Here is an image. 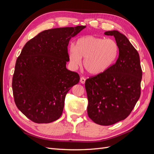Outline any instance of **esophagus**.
I'll return each instance as SVG.
<instances>
[{
	"label": "esophagus",
	"instance_id": "obj_1",
	"mask_svg": "<svg viewBox=\"0 0 154 154\" xmlns=\"http://www.w3.org/2000/svg\"><path fill=\"white\" fill-rule=\"evenodd\" d=\"M80 81V83H82V84H84L85 83V78L84 77H81Z\"/></svg>",
	"mask_w": 154,
	"mask_h": 154
}]
</instances>
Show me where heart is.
I'll list each match as a JSON object with an SVG mask.
<instances>
[{"instance_id": "b5f03b06", "label": "heart", "mask_w": 154, "mask_h": 154, "mask_svg": "<svg viewBox=\"0 0 154 154\" xmlns=\"http://www.w3.org/2000/svg\"><path fill=\"white\" fill-rule=\"evenodd\" d=\"M119 52L118 43L112 39H105L94 36L81 37L76 46L69 48L70 63L74 69L82 64L87 72L93 76L100 75L106 71L117 60Z\"/></svg>"}]
</instances>
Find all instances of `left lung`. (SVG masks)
Wrapping results in <instances>:
<instances>
[{
	"mask_svg": "<svg viewBox=\"0 0 154 154\" xmlns=\"http://www.w3.org/2000/svg\"><path fill=\"white\" fill-rule=\"evenodd\" d=\"M114 36L119 48L116 63L106 71L85 81L87 114L100 125H114L127 118L141 95L142 70L137 50L118 31H106Z\"/></svg>",
	"mask_w": 154,
	"mask_h": 154,
	"instance_id": "left-lung-1",
	"label": "left lung"
}]
</instances>
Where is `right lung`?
Instances as JSON below:
<instances>
[{
  "label": "right lung",
  "mask_w": 154,
  "mask_h": 154,
  "mask_svg": "<svg viewBox=\"0 0 154 154\" xmlns=\"http://www.w3.org/2000/svg\"><path fill=\"white\" fill-rule=\"evenodd\" d=\"M86 26L45 30L25 44L17 59L12 88L21 112L36 123H49L62 116L66 96L80 81L69 71L67 46Z\"/></svg>",
  "instance_id": "right-lung-1"
}]
</instances>
